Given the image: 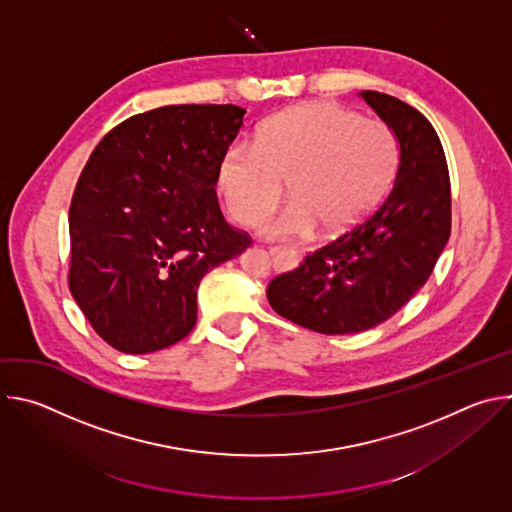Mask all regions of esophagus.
Here are the masks:
<instances>
[{
    "instance_id": "obj_1",
    "label": "esophagus",
    "mask_w": 512,
    "mask_h": 512,
    "mask_svg": "<svg viewBox=\"0 0 512 512\" xmlns=\"http://www.w3.org/2000/svg\"><path fill=\"white\" fill-rule=\"evenodd\" d=\"M269 253H271L275 265H281L283 261H296V253L294 251H285L281 247H271Z\"/></svg>"
}]
</instances>
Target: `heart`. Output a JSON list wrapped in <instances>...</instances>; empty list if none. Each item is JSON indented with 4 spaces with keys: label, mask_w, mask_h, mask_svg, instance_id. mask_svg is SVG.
Masks as SVG:
<instances>
[{
    "label": "heart",
    "mask_w": 512,
    "mask_h": 512,
    "mask_svg": "<svg viewBox=\"0 0 512 512\" xmlns=\"http://www.w3.org/2000/svg\"><path fill=\"white\" fill-rule=\"evenodd\" d=\"M397 164L399 145L389 125L314 101L265 119L253 148L229 145L216 184L235 221L253 225L279 202L285 182L291 200L265 218L259 233L294 241L318 223L326 233L354 227L383 200Z\"/></svg>",
    "instance_id": "obj_1"
}]
</instances>
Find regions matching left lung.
<instances>
[{"instance_id":"8db88e82","label":"left lung","mask_w":512,"mask_h":512,"mask_svg":"<svg viewBox=\"0 0 512 512\" xmlns=\"http://www.w3.org/2000/svg\"><path fill=\"white\" fill-rule=\"evenodd\" d=\"M358 95L395 133V184L367 221L267 285L279 316L320 334L362 332L389 320L423 287L452 231L450 174L431 123L391 95Z\"/></svg>"}]
</instances>
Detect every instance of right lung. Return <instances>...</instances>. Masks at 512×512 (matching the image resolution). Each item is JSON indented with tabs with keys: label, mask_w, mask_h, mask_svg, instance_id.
Returning <instances> with one entry per match:
<instances>
[{
	"label": "right lung",
	"mask_w": 512,
	"mask_h": 512,
	"mask_svg": "<svg viewBox=\"0 0 512 512\" xmlns=\"http://www.w3.org/2000/svg\"><path fill=\"white\" fill-rule=\"evenodd\" d=\"M245 113L168 105L125 119L93 150L68 212V285L113 348L148 354L188 336L200 279L251 245L214 190Z\"/></svg>",
	"instance_id": "1"
}]
</instances>
